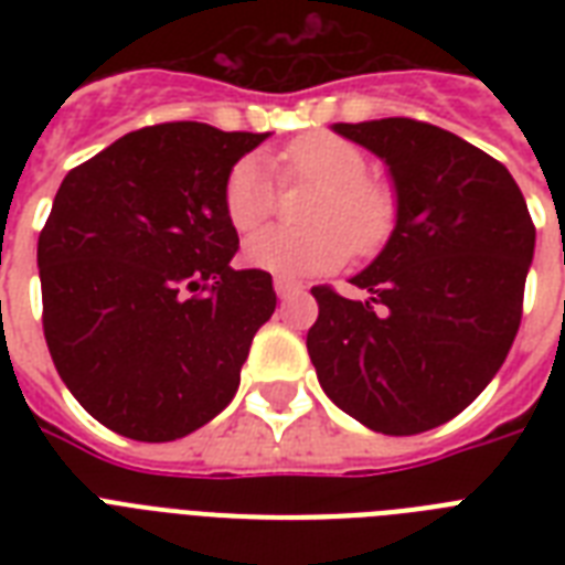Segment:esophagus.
<instances>
[{
  "label": "esophagus",
  "instance_id": "obj_1",
  "mask_svg": "<svg viewBox=\"0 0 565 565\" xmlns=\"http://www.w3.org/2000/svg\"><path fill=\"white\" fill-rule=\"evenodd\" d=\"M273 287H275V292H278V299H290L292 292H299V284L290 281V278H281V275L275 278Z\"/></svg>",
  "mask_w": 565,
  "mask_h": 565
}]
</instances>
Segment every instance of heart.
<instances>
[{"label":"heart","instance_id":"b5f03b06","mask_svg":"<svg viewBox=\"0 0 565 565\" xmlns=\"http://www.w3.org/2000/svg\"><path fill=\"white\" fill-rule=\"evenodd\" d=\"M290 181L319 184L308 228H264L243 246L248 266L281 278H310L343 266L354 252H375L395 228V193L370 179V158L361 146L337 135H305L281 154ZM225 213L237 231L264 225L278 202V181L264 154H246L225 179Z\"/></svg>","mask_w":565,"mask_h":565}]
</instances>
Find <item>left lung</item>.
<instances>
[{"instance_id": "8db88e82", "label": "left lung", "mask_w": 565, "mask_h": 565, "mask_svg": "<svg viewBox=\"0 0 565 565\" xmlns=\"http://www.w3.org/2000/svg\"><path fill=\"white\" fill-rule=\"evenodd\" d=\"M390 167L395 228L345 299L313 287L308 354L331 402L377 434L455 419L508 358L522 322L536 231L504 167L407 117L337 122Z\"/></svg>"}]
</instances>
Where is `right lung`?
Segmentation results:
<instances>
[{
  "label": "right lung",
  "instance_id": "right-lung-1",
  "mask_svg": "<svg viewBox=\"0 0 565 565\" xmlns=\"http://www.w3.org/2000/svg\"><path fill=\"white\" fill-rule=\"evenodd\" d=\"M269 137L163 122L66 172L38 239L43 334L93 419L170 443L228 407L273 275L234 269L231 167Z\"/></svg>",
  "mask_w": 565,
  "mask_h": 565
}]
</instances>
